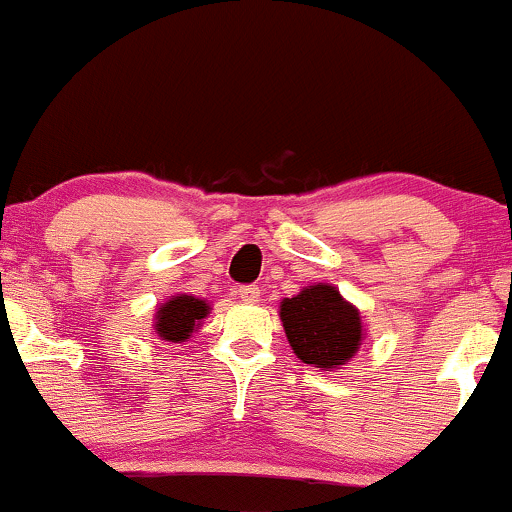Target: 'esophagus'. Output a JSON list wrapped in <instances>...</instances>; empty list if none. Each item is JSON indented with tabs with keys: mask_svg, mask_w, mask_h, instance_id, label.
I'll list each match as a JSON object with an SVG mask.
<instances>
[{
	"mask_svg": "<svg viewBox=\"0 0 512 512\" xmlns=\"http://www.w3.org/2000/svg\"><path fill=\"white\" fill-rule=\"evenodd\" d=\"M236 293H238L240 301H248V303H255L257 298H260V289H257L255 284H245V286H240V289H238Z\"/></svg>",
	"mask_w": 512,
	"mask_h": 512,
	"instance_id": "esophagus-1",
	"label": "esophagus"
}]
</instances>
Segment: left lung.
Instances as JSON below:
<instances>
[{
  "label": "left lung",
  "instance_id": "8db88e82",
  "mask_svg": "<svg viewBox=\"0 0 512 512\" xmlns=\"http://www.w3.org/2000/svg\"><path fill=\"white\" fill-rule=\"evenodd\" d=\"M281 322L293 354L315 368L344 366L361 344V317L334 286L317 284L284 298Z\"/></svg>",
  "mask_w": 512,
  "mask_h": 512
}]
</instances>
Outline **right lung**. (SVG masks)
I'll return each instance as SVG.
<instances>
[{"instance_id":"obj_1","label":"right lung","mask_w":512,"mask_h":512,"mask_svg":"<svg viewBox=\"0 0 512 512\" xmlns=\"http://www.w3.org/2000/svg\"><path fill=\"white\" fill-rule=\"evenodd\" d=\"M209 313V305L195 296H175L158 308L156 332L166 342H185L199 320Z\"/></svg>"}]
</instances>
